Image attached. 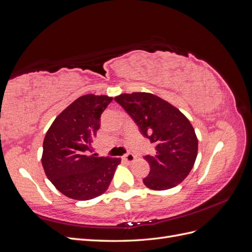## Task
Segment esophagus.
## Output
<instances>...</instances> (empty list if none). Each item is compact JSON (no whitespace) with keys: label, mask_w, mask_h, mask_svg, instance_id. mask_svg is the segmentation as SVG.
<instances>
[{"label":"esophagus","mask_w":252,"mask_h":252,"mask_svg":"<svg viewBox=\"0 0 252 252\" xmlns=\"http://www.w3.org/2000/svg\"><path fill=\"white\" fill-rule=\"evenodd\" d=\"M124 159L126 162H128V163H131V162H133L134 159H135V157H134V155H132V154H130V152H129V154H126L124 157Z\"/></svg>","instance_id":"esophagus-1"}]
</instances>
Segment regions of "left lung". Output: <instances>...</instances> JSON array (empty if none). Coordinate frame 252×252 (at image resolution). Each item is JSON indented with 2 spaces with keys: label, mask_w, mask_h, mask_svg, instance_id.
<instances>
[{
  "label": "left lung",
  "mask_w": 252,
  "mask_h": 252,
  "mask_svg": "<svg viewBox=\"0 0 252 252\" xmlns=\"http://www.w3.org/2000/svg\"><path fill=\"white\" fill-rule=\"evenodd\" d=\"M139 126L141 133L156 145L154 156H145L150 172L143 179L152 190L173 188L186 179L197 156V138L189 120L163 98L147 93L123 94L114 97Z\"/></svg>",
  "instance_id": "left-lung-1"
}]
</instances>
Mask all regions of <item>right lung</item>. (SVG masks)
Wrapping results in <instances>:
<instances>
[{"label":"right lung","mask_w":252,"mask_h":252,"mask_svg":"<svg viewBox=\"0 0 252 252\" xmlns=\"http://www.w3.org/2000/svg\"><path fill=\"white\" fill-rule=\"evenodd\" d=\"M112 101L107 95L78 97L53 121L43 142L42 165L47 178L64 195L94 199L107 190L120 158L93 154L100 118Z\"/></svg>","instance_id":"add662e5"}]
</instances>
